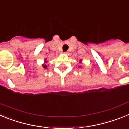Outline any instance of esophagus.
I'll return each instance as SVG.
<instances>
[{
    "mask_svg": "<svg viewBox=\"0 0 129 129\" xmlns=\"http://www.w3.org/2000/svg\"><path fill=\"white\" fill-rule=\"evenodd\" d=\"M64 55H68V53H67V52H64Z\"/></svg>",
    "mask_w": 129,
    "mask_h": 129,
    "instance_id": "1",
    "label": "esophagus"
}]
</instances>
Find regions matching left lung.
Returning <instances> with one entry per match:
<instances>
[{
	"instance_id": "1",
	"label": "left lung",
	"mask_w": 129,
	"mask_h": 129,
	"mask_svg": "<svg viewBox=\"0 0 129 129\" xmlns=\"http://www.w3.org/2000/svg\"><path fill=\"white\" fill-rule=\"evenodd\" d=\"M79 63H80V64L82 63V60H81V59H80V61H79ZM78 67H79V68H81V66H78Z\"/></svg>"
}]
</instances>
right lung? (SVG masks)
Wrapping results in <instances>:
<instances>
[{
    "instance_id": "1",
    "label": "right lung",
    "mask_w": 129,
    "mask_h": 129,
    "mask_svg": "<svg viewBox=\"0 0 129 129\" xmlns=\"http://www.w3.org/2000/svg\"><path fill=\"white\" fill-rule=\"evenodd\" d=\"M44 63L43 64H42V66H43V67L44 68H46V69H47L48 67V66H49V64H47V62H48L47 58H46V59H44Z\"/></svg>"
}]
</instances>
